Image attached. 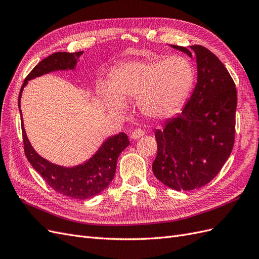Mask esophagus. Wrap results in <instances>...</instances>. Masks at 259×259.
I'll list each match as a JSON object with an SVG mask.
<instances>
[{
	"label": "esophagus",
	"mask_w": 259,
	"mask_h": 259,
	"mask_svg": "<svg viewBox=\"0 0 259 259\" xmlns=\"http://www.w3.org/2000/svg\"><path fill=\"white\" fill-rule=\"evenodd\" d=\"M144 131H142V130H134L132 132V134H131V138L132 139H139L140 137H143L144 136Z\"/></svg>",
	"instance_id": "34e87169"
}]
</instances>
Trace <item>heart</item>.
<instances>
[{
  "label": "heart",
  "mask_w": 259,
  "mask_h": 259,
  "mask_svg": "<svg viewBox=\"0 0 259 259\" xmlns=\"http://www.w3.org/2000/svg\"><path fill=\"white\" fill-rule=\"evenodd\" d=\"M194 82V66L182 55L130 60L112 70L110 83L100 84L99 96L113 113H123L128 106L127 99L137 97L144 115L165 120L182 110Z\"/></svg>",
  "instance_id": "heart-1"
}]
</instances>
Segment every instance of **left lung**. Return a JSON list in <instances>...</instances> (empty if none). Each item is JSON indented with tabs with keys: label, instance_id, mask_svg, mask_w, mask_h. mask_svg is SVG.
Here are the masks:
<instances>
[{
	"label": "left lung",
	"instance_id": "1",
	"mask_svg": "<svg viewBox=\"0 0 259 259\" xmlns=\"http://www.w3.org/2000/svg\"><path fill=\"white\" fill-rule=\"evenodd\" d=\"M197 58V84L182 113L155 130L154 176L170 189L205 186L228 160L234 143L237 90L228 70L206 48L169 45Z\"/></svg>",
	"mask_w": 259,
	"mask_h": 259
}]
</instances>
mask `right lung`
I'll return each mask as SVG.
<instances>
[{
	"label": "right lung",
	"mask_w": 259,
	"mask_h": 259,
	"mask_svg": "<svg viewBox=\"0 0 259 259\" xmlns=\"http://www.w3.org/2000/svg\"><path fill=\"white\" fill-rule=\"evenodd\" d=\"M83 52L77 53H55L48 58L43 59L36 65L32 71L29 73L23 81L18 97V107L20 109V99L23 89L26 88L30 80L37 76L48 74L55 71H68L74 70L77 60ZM21 127L23 144H25V153L28 161L33 168L40 174L43 179L55 191L77 200H86L95 197L111 183L116 169L117 158L121 152L130 145V140L126 134L109 136L103 144L94 152L91 158L83 163L74 166H62L44 159L38 154L29 142L27 133L23 127V120L21 117Z\"/></svg>",
	"instance_id": "add662e5"
}]
</instances>
